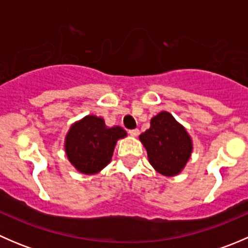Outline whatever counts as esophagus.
Masks as SVG:
<instances>
[{"label": "esophagus", "mask_w": 248, "mask_h": 248, "mask_svg": "<svg viewBox=\"0 0 248 248\" xmlns=\"http://www.w3.org/2000/svg\"><path fill=\"white\" fill-rule=\"evenodd\" d=\"M128 133L131 134L132 137H137V136H139V129H138V128L129 129V131H128Z\"/></svg>", "instance_id": "obj_1"}]
</instances>
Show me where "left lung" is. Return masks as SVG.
Masks as SVG:
<instances>
[{"instance_id": "1", "label": "left lung", "mask_w": 248, "mask_h": 248, "mask_svg": "<svg viewBox=\"0 0 248 248\" xmlns=\"http://www.w3.org/2000/svg\"><path fill=\"white\" fill-rule=\"evenodd\" d=\"M139 138L146 149L150 164L166 176L179 174L191 156V138L167 111L152 117L151 127Z\"/></svg>"}]
</instances>
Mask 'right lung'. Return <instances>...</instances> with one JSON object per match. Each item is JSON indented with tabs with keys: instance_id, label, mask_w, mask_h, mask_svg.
Masks as SVG:
<instances>
[{
	"instance_id": "right-lung-1",
	"label": "right lung",
	"mask_w": 248,
	"mask_h": 248,
	"mask_svg": "<svg viewBox=\"0 0 248 248\" xmlns=\"http://www.w3.org/2000/svg\"><path fill=\"white\" fill-rule=\"evenodd\" d=\"M126 137L121 127L107 128L103 119L84 117L71 127L66 137V152L71 163L84 174H94L111 159L117 139Z\"/></svg>"
}]
</instances>
